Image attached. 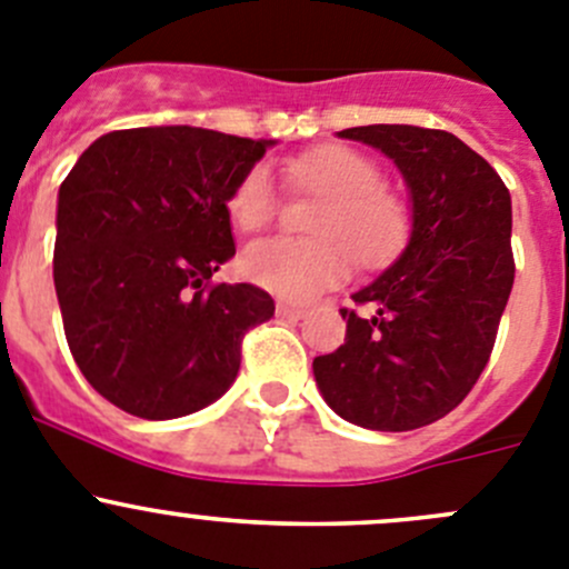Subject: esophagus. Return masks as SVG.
<instances>
[{
  "label": "esophagus",
  "instance_id": "obj_1",
  "mask_svg": "<svg viewBox=\"0 0 569 569\" xmlns=\"http://www.w3.org/2000/svg\"><path fill=\"white\" fill-rule=\"evenodd\" d=\"M276 316H279L281 321H301L307 312L301 310V307H293V305H284V301H279V305H276Z\"/></svg>",
  "mask_w": 569,
  "mask_h": 569
}]
</instances>
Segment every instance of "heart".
Listing matches in <instances>:
<instances>
[{"label":"heart","mask_w":569,"mask_h":569,"mask_svg":"<svg viewBox=\"0 0 569 569\" xmlns=\"http://www.w3.org/2000/svg\"><path fill=\"white\" fill-rule=\"evenodd\" d=\"M288 178L301 192L323 194L310 220L312 240L251 242L242 253V273L281 301L310 305L349 279L351 262L380 268L397 257L410 234L405 200L382 187V170L357 150L323 144L296 156ZM279 198L270 172L251 167L229 194V218L246 234L273 220Z\"/></svg>","instance_id":"1"}]
</instances>
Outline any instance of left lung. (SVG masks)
Wrapping results in <instances>:
<instances>
[{
  "label": "left lung",
  "instance_id": "8db88e82",
  "mask_svg": "<svg viewBox=\"0 0 569 569\" xmlns=\"http://www.w3.org/2000/svg\"><path fill=\"white\" fill-rule=\"evenodd\" d=\"M377 148L410 192V240L397 262L340 310L346 340L312 360L318 391L340 419L405 432L463 402L495 349L513 284L511 194L495 167L447 131L346 128Z\"/></svg>",
  "mask_w": 569,
  "mask_h": 569
}]
</instances>
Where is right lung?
<instances>
[{"instance_id":"obj_1","label":"right lung","mask_w":569,"mask_h":569,"mask_svg":"<svg viewBox=\"0 0 569 569\" xmlns=\"http://www.w3.org/2000/svg\"><path fill=\"white\" fill-rule=\"evenodd\" d=\"M192 126L111 131L58 189L56 293L69 351L100 397L178 419L223 397L251 327L253 284L207 281L234 257L229 194L270 148Z\"/></svg>"}]
</instances>
